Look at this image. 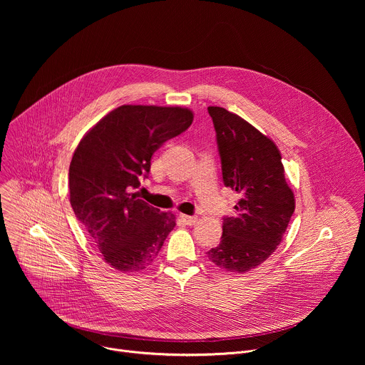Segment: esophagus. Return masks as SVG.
Listing matches in <instances>:
<instances>
[{"label":"esophagus","instance_id":"34e87169","mask_svg":"<svg viewBox=\"0 0 365 365\" xmlns=\"http://www.w3.org/2000/svg\"><path fill=\"white\" fill-rule=\"evenodd\" d=\"M180 218H182V221L186 224V225H195L196 222H197V217H195V215H180Z\"/></svg>","mask_w":365,"mask_h":365}]
</instances>
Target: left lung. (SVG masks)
Here are the masks:
<instances>
[{"instance_id": "1", "label": "left lung", "mask_w": 365, "mask_h": 365, "mask_svg": "<svg viewBox=\"0 0 365 365\" xmlns=\"http://www.w3.org/2000/svg\"><path fill=\"white\" fill-rule=\"evenodd\" d=\"M221 158L222 180L240 195L234 217H224L218 247L207 251L225 272L245 273L274 252L294 212L277 145L245 120L207 107Z\"/></svg>"}]
</instances>
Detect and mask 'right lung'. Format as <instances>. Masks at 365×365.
<instances>
[{"label": "right lung", "mask_w": 365, "mask_h": 365, "mask_svg": "<svg viewBox=\"0 0 365 365\" xmlns=\"http://www.w3.org/2000/svg\"><path fill=\"white\" fill-rule=\"evenodd\" d=\"M192 121L187 108L121 106L78 144L69 168L72 210L115 270L145 269L175 228L172 212H160L134 190L147 178L154 151Z\"/></svg>", "instance_id": "1"}]
</instances>
